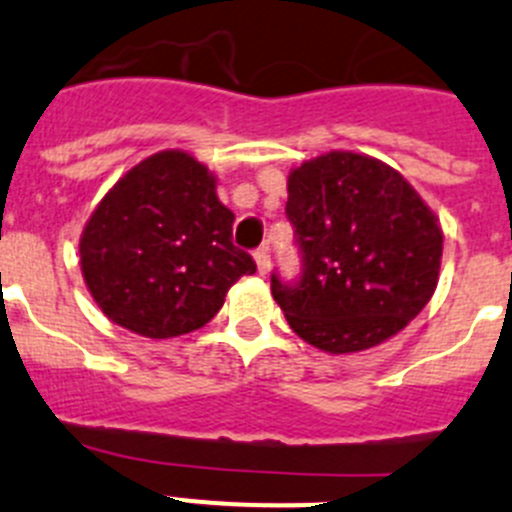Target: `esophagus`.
<instances>
[{"label":"esophagus","mask_w":512,"mask_h":512,"mask_svg":"<svg viewBox=\"0 0 512 512\" xmlns=\"http://www.w3.org/2000/svg\"><path fill=\"white\" fill-rule=\"evenodd\" d=\"M255 262H257V273L267 275V270H270V252H267V247H262V250L255 252Z\"/></svg>","instance_id":"1"}]
</instances>
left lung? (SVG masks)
I'll return each instance as SVG.
<instances>
[{
	"label": "left lung",
	"mask_w": 512,
	"mask_h": 512,
	"mask_svg": "<svg viewBox=\"0 0 512 512\" xmlns=\"http://www.w3.org/2000/svg\"><path fill=\"white\" fill-rule=\"evenodd\" d=\"M290 224L303 255L296 285L273 298L303 342L365 352L423 311L439 283L444 234L416 188L382 160L331 150L288 176Z\"/></svg>",
	"instance_id": "1"
}]
</instances>
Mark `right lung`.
<instances>
[{
	"label": "right lung",
	"instance_id": "obj_1",
	"mask_svg": "<svg viewBox=\"0 0 512 512\" xmlns=\"http://www.w3.org/2000/svg\"><path fill=\"white\" fill-rule=\"evenodd\" d=\"M234 214L204 163L163 150L127 170L86 222V288L117 326L150 339L201 329L227 290L257 270L232 245Z\"/></svg>",
	"mask_w": 512,
	"mask_h": 512
}]
</instances>
